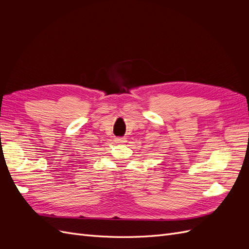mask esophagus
Returning a JSON list of instances; mask_svg holds the SVG:
<instances>
[{
  "label": "esophagus",
  "instance_id": "esophagus-1",
  "mask_svg": "<svg viewBox=\"0 0 249 249\" xmlns=\"http://www.w3.org/2000/svg\"><path fill=\"white\" fill-rule=\"evenodd\" d=\"M115 142L116 143H124L125 142V138H122V137L115 138Z\"/></svg>",
  "mask_w": 249,
  "mask_h": 249
}]
</instances>
